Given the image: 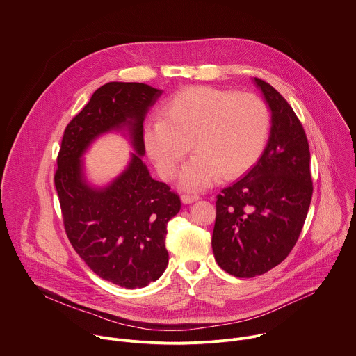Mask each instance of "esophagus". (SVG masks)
I'll use <instances>...</instances> for the list:
<instances>
[{
	"label": "esophagus",
	"mask_w": 356,
	"mask_h": 356,
	"mask_svg": "<svg viewBox=\"0 0 356 356\" xmlns=\"http://www.w3.org/2000/svg\"><path fill=\"white\" fill-rule=\"evenodd\" d=\"M181 200H182V203H184V204H191V203H193V202L199 200V196H193V195H182V196H181Z\"/></svg>",
	"instance_id": "34e87169"
}]
</instances>
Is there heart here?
Listing matches in <instances>:
<instances>
[{
	"mask_svg": "<svg viewBox=\"0 0 356 356\" xmlns=\"http://www.w3.org/2000/svg\"><path fill=\"white\" fill-rule=\"evenodd\" d=\"M270 132V113L252 94L213 87H191L170 98L161 118L143 128V145L164 179H172L189 152L193 157L181 174L188 191H203L220 177L235 179L261 159Z\"/></svg>",
	"mask_w": 356,
	"mask_h": 356,
	"instance_id": "1",
	"label": "heart"
}]
</instances>
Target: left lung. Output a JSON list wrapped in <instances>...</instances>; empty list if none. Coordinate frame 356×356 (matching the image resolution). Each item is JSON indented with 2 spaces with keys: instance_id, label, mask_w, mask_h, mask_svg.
Masks as SVG:
<instances>
[{
  "instance_id": "obj_1",
  "label": "left lung",
  "mask_w": 356,
  "mask_h": 356,
  "mask_svg": "<svg viewBox=\"0 0 356 356\" xmlns=\"http://www.w3.org/2000/svg\"><path fill=\"white\" fill-rule=\"evenodd\" d=\"M254 83L272 112L270 135L257 164L217 196L211 240L217 264L236 277L262 275L290 254L314 192L301 121L270 84Z\"/></svg>"
}]
</instances>
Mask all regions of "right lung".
I'll return each instance as SVG.
<instances>
[{
	"label": "right lung",
	"instance_id": "add662e5",
	"mask_svg": "<svg viewBox=\"0 0 356 356\" xmlns=\"http://www.w3.org/2000/svg\"><path fill=\"white\" fill-rule=\"evenodd\" d=\"M163 91L142 83H108L98 88L63 134L55 172L69 241L102 279L125 289L157 280L168 264L165 235L181 199L153 179L142 161L143 120ZM125 127L136 150L129 167L105 188L85 181L81 157L105 131Z\"/></svg>",
	"mask_w": 356,
	"mask_h": 356
}]
</instances>
